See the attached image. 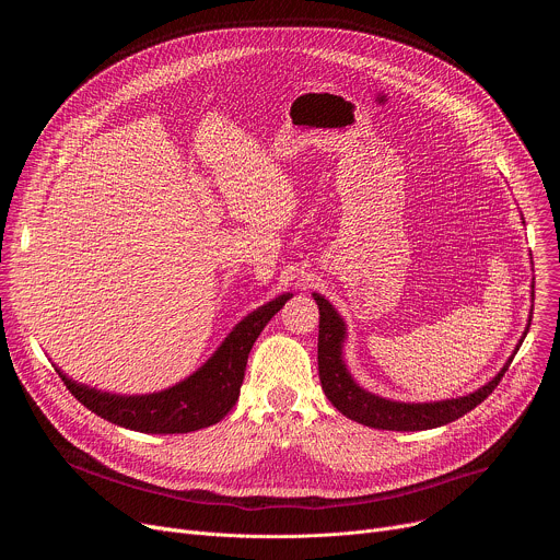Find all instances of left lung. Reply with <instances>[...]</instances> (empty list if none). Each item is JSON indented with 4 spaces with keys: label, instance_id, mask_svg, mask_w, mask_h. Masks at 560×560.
<instances>
[{
    "label": "left lung",
    "instance_id": "left-lung-1",
    "mask_svg": "<svg viewBox=\"0 0 560 560\" xmlns=\"http://www.w3.org/2000/svg\"><path fill=\"white\" fill-rule=\"evenodd\" d=\"M318 305V378H322V387L330 404L346 415L348 419L363 423L368 428L376 430H394V432H419V430H432L439 425H447L469 410H474L478 404H483L486 398L494 392V387L501 383L503 374L508 372L512 359L501 368V372L478 387L476 392L458 398H447V401H434V404H398L389 401V398H381L368 389H363L348 372L343 363V341H346V324L339 316V312L330 305L328 299L322 294H312ZM532 322V318H529ZM527 335V330H525ZM523 343V341H521ZM518 343V346H521ZM516 346V350H518Z\"/></svg>",
    "mask_w": 560,
    "mask_h": 560
}]
</instances>
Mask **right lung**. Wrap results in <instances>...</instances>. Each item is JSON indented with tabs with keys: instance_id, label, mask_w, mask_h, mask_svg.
<instances>
[{
	"instance_id": "right-lung-1",
	"label": "right lung",
	"mask_w": 560,
	"mask_h": 560,
	"mask_svg": "<svg viewBox=\"0 0 560 560\" xmlns=\"http://www.w3.org/2000/svg\"><path fill=\"white\" fill-rule=\"evenodd\" d=\"M290 296V292L281 294L250 312L195 374L168 389L121 396L79 385L61 370L57 374L79 404L115 425L148 434L195 432L219 423L232 410L257 337Z\"/></svg>"
}]
</instances>
